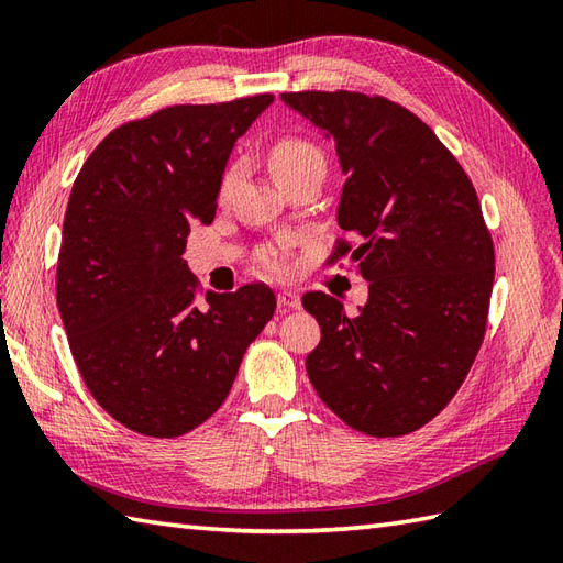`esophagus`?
Instances as JSON below:
<instances>
[{"label":"esophagus","mask_w":563,"mask_h":563,"mask_svg":"<svg viewBox=\"0 0 563 563\" xmlns=\"http://www.w3.org/2000/svg\"><path fill=\"white\" fill-rule=\"evenodd\" d=\"M278 307L283 309H300V295L295 290H280L278 292Z\"/></svg>","instance_id":"1"}]
</instances>
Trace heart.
<instances>
[{
	"mask_svg": "<svg viewBox=\"0 0 563 563\" xmlns=\"http://www.w3.org/2000/svg\"><path fill=\"white\" fill-rule=\"evenodd\" d=\"M309 169H317L321 174L327 172L324 154H321V150L314 145V142L302 140V137H283L275 142L271 150V172L275 176V181L283 184L288 181L290 176H297ZM236 178H239V164H232L222 176V184H220L222 196L230 194L232 186L236 184ZM261 266L273 273L283 271L280 251H266V254L261 256Z\"/></svg>",
	"mask_w": 563,
	"mask_h": 563,
	"instance_id": "heart-1",
	"label": "heart"
}]
</instances>
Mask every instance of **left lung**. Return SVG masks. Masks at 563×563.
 <instances>
[{"mask_svg":"<svg viewBox=\"0 0 563 563\" xmlns=\"http://www.w3.org/2000/svg\"><path fill=\"white\" fill-rule=\"evenodd\" d=\"M336 145L345 174L329 263L349 256L369 283L355 317L327 292L302 305L321 327L307 355L317 394L373 438L413 433L457 394L482 349L494 242L460 162L421 118L361 91H285Z\"/></svg>","mask_w":563,"mask_h":563,"instance_id":"8db88e82","label":"left lung"}]
</instances>
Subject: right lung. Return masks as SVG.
I'll return each mask as SVG.
<instances>
[{
	"label": "right lung",
	"mask_w": 563,
	"mask_h": 563,
	"mask_svg": "<svg viewBox=\"0 0 563 563\" xmlns=\"http://www.w3.org/2000/svg\"><path fill=\"white\" fill-rule=\"evenodd\" d=\"M273 93L181 103L111 130L71 186L55 292L84 385L118 423L178 438L230 394L275 312L263 283L208 292L181 258L210 224L234 142Z\"/></svg>",
	"instance_id": "add662e5"
}]
</instances>
